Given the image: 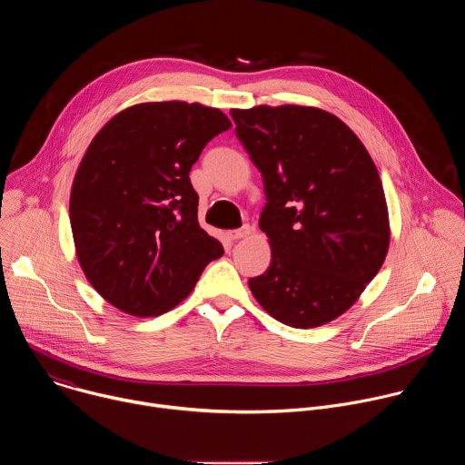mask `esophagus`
<instances>
[{"label": "esophagus", "instance_id": "34e87169", "mask_svg": "<svg viewBox=\"0 0 465 465\" xmlns=\"http://www.w3.org/2000/svg\"><path fill=\"white\" fill-rule=\"evenodd\" d=\"M250 233H252V228H250L248 224H244V226L239 228V230L228 232V237H230L232 241H237V239H242V237H246V235H250Z\"/></svg>", "mask_w": 465, "mask_h": 465}]
</instances>
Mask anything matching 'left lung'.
Here are the masks:
<instances>
[{"instance_id": "obj_1", "label": "left lung", "mask_w": 465, "mask_h": 465, "mask_svg": "<svg viewBox=\"0 0 465 465\" xmlns=\"http://www.w3.org/2000/svg\"><path fill=\"white\" fill-rule=\"evenodd\" d=\"M264 185L259 228L269 271L248 285L282 323L318 327L348 311L382 267L388 210L379 173L351 128L311 106L232 110Z\"/></svg>"}]
</instances>
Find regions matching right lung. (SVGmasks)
<instances>
[{"label":"right lung","mask_w":465,"mask_h":465,"mask_svg":"<svg viewBox=\"0 0 465 465\" xmlns=\"http://www.w3.org/2000/svg\"><path fill=\"white\" fill-rule=\"evenodd\" d=\"M230 126L221 110L198 103H143L112 117L90 143L70 221L88 282L114 307L163 314L224 253L198 226L189 171Z\"/></svg>","instance_id":"1"}]
</instances>
